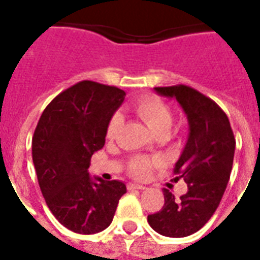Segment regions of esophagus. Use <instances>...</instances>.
Wrapping results in <instances>:
<instances>
[{"mask_svg":"<svg viewBox=\"0 0 260 260\" xmlns=\"http://www.w3.org/2000/svg\"><path fill=\"white\" fill-rule=\"evenodd\" d=\"M128 189L129 191H134V189H145V186L141 185V184H128Z\"/></svg>","mask_w":260,"mask_h":260,"instance_id":"obj_1","label":"esophagus"}]
</instances>
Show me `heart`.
Segmentation results:
<instances>
[{
    "label": "heart",
    "mask_w": 260,
    "mask_h": 260,
    "mask_svg": "<svg viewBox=\"0 0 260 260\" xmlns=\"http://www.w3.org/2000/svg\"><path fill=\"white\" fill-rule=\"evenodd\" d=\"M134 111L136 115L145 122V124L154 132V134H160V132H169L173 124V113L170 107L164 102H161L157 97L146 96L138 99L134 103ZM119 125H121V117L118 114H114L110 118L107 124V129H106V135L108 139H113L117 131H118ZM158 164L157 158L145 157V156H135L129 160V174L135 178H146L147 175L150 174L152 169Z\"/></svg>",
    "instance_id": "1"
}]
</instances>
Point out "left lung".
<instances>
[{
    "label": "left lung",
    "instance_id": "1",
    "mask_svg": "<svg viewBox=\"0 0 260 260\" xmlns=\"http://www.w3.org/2000/svg\"><path fill=\"white\" fill-rule=\"evenodd\" d=\"M154 90L174 97L188 118L189 136L174 167L175 178L185 181L188 192L175 198L164 189V206L147 221L158 234L181 238L199 231L220 205L233 169L235 138L229 117L201 91L185 85Z\"/></svg>",
    "mask_w": 260,
    "mask_h": 260
}]
</instances>
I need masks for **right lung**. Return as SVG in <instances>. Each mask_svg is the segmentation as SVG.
I'll use <instances>...</instances> for the list:
<instances>
[{"mask_svg":"<svg viewBox=\"0 0 260 260\" xmlns=\"http://www.w3.org/2000/svg\"><path fill=\"white\" fill-rule=\"evenodd\" d=\"M125 91L82 80L59 93L43 111L31 139L37 180L54 217L78 234H96L113 221L126 186L89 175L91 154Z\"/></svg>","mask_w":260,"mask_h":260,"instance_id":"1","label":"right lung"}]
</instances>
